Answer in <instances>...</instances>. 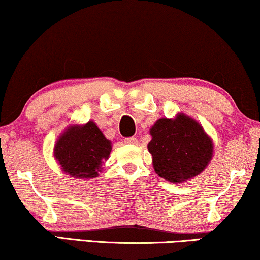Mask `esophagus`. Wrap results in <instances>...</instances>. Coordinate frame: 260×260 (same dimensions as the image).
I'll return each mask as SVG.
<instances>
[{"label":"esophagus","mask_w":260,"mask_h":260,"mask_svg":"<svg viewBox=\"0 0 260 260\" xmlns=\"http://www.w3.org/2000/svg\"><path fill=\"white\" fill-rule=\"evenodd\" d=\"M124 143L133 144V145H136V144H138V139L136 137H129V138H126V139H124Z\"/></svg>","instance_id":"obj_1"}]
</instances>
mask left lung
Instances as JSON below:
<instances>
[{"label":"left lung","instance_id":"left-lung-1","mask_svg":"<svg viewBox=\"0 0 260 260\" xmlns=\"http://www.w3.org/2000/svg\"><path fill=\"white\" fill-rule=\"evenodd\" d=\"M154 172L170 182H182L205 169L212 157V141L198 122L186 115L159 119L150 129Z\"/></svg>","mask_w":260,"mask_h":260}]
</instances>
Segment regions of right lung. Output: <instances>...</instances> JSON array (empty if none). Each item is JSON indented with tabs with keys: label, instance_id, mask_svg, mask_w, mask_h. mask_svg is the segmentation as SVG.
Wrapping results in <instances>:
<instances>
[{
	"label": "right lung",
	"instance_id": "1",
	"mask_svg": "<svg viewBox=\"0 0 260 260\" xmlns=\"http://www.w3.org/2000/svg\"><path fill=\"white\" fill-rule=\"evenodd\" d=\"M111 151L110 141L92 121L68 128L55 145V157L62 169L80 179L96 177Z\"/></svg>",
	"mask_w": 260,
	"mask_h": 260
}]
</instances>
